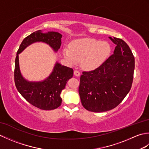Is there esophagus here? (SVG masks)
Listing matches in <instances>:
<instances>
[{
	"label": "esophagus",
	"instance_id": "1",
	"mask_svg": "<svg viewBox=\"0 0 149 149\" xmlns=\"http://www.w3.org/2000/svg\"><path fill=\"white\" fill-rule=\"evenodd\" d=\"M74 75H75V76H77V77L79 76V75H80V72H79L78 70H74Z\"/></svg>",
	"mask_w": 149,
	"mask_h": 149
}]
</instances>
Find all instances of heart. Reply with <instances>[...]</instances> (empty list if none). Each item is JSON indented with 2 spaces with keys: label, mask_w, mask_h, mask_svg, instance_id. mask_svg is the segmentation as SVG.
<instances>
[{
  "label": "heart",
  "mask_w": 149,
  "mask_h": 149,
  "mask_svg": "<svg viewBox=\"0 0 149 149\" xmlns=\"http://www.w3.org/2000/svg\"><path fill=\"white\" fill-rule=\"evenodd\" d=\"M111 51L109 44L94 39L75 41L70 45V49L65 48L63 55L66 61L75 64L81 61V66L86 70H93L102 64Z\"/></svg>",
  "instance_id": "heart-1"
}]
</instances>
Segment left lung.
<instances>
[{
    "instance_id": "obj_1",
    "label": "left lung",
    "mask_w": 149,
    "mask_h": 149,
    "mask_svg": "<svg viewBox=\"0 0 149 149\" xmlns=\"http://www.w3.org/2000/svg\"><path fill=\"white\" fill-rule=\"evenodd\" d=\"M115 44L113 54L99 67L83 72L79 87L82 105L100 113L115 108L130 91L134 70V57L122 39L109 37Z\"/></svg>"
}]
</instances>
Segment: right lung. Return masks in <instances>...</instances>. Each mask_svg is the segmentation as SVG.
Masks as SVG:
<instances>
[{
	"label": "right lung",
	"instance_id": "right-lung-1",
	"mask_svg": "<svg viewBox=\"0 0 149 149\" xmlns=\"http://www.w3.org/2000/svg\"><path fill=\"white\" fill-rule=\"evenodd\" d=\"M62 35L58 32L50 31L46 33L41 30L35 31L25 38L20 44L15 59V83L18 92L27 102L38 108L52 110L61 106V91L66 84L72 78L74 70L57 62L49 76L42 81H29L24 78L19 66L18 54L32 43L43 42L58 52L61 45Z\"/></svg>",
	"mask_w": 149,
	"mask_h": 149
}]
</instances>
